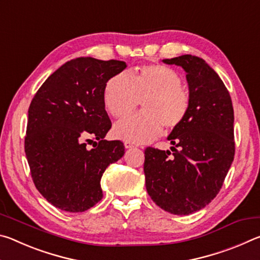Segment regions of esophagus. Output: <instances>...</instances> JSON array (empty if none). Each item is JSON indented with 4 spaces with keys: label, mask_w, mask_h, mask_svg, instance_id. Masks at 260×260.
I'll return each mask as SVG.
<instances>
[{
    "label": "esophagus",
    "mask_w": 260,
    "mask_h": 260,
    "mask_svg": "<svg viewBox=\"0 0 260 260\" xmlns=\"http://www.w3.org/2000/svg\"><path fill=\"white\" fill-rule=\"evenodd\" d=\"M124 146H125V148H126V149H131V148H134V147H135V144H133L132 142H128V141H125Z\"/></svg>",
    "instance_id": "34e87169"
}]
</instances>
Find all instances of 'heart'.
Instances as JSON below:
<instances>
[{
	"label": "heart",
	"mask_w": 260,
	"mask_h": 260,
	"mask_svg": "<svg viewBox=\"0 0 260 260\" xmlns=\"http://www.w3.org/2000/svg\"><path fill=\"white\" fill-rule=\"evenodd\" d=\"M142 101V112L118 121L114 138L143 143L161 133L181 126L190 109V96L182 87V79L173 69L150 64L133 73L120 72L109 79L103 91L107 111L114 118L134 111Z\"/></svg>",
	"instance_id": "obj_1"
}]
</instances>
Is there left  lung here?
Segmentation results:
<instances>
[{"label": "left lung", "mask_w": 260, "mask_h": 260, "mask_svg": "<svg viewBox=\"0 0 260 260\" xmlns=\"http://www.w3.org/2000/svg\"><path fill=\"white\" fill-rule=\"evenodd\" d=\"M187 72L190 109L183 124L171 132L174 147L144 150L149 196L173 214H190L218 195L234 160V110L226 86L204 59L182 55L162 60Z\"/></svg>", "instance_id": "8db88e82"}]
</instances>
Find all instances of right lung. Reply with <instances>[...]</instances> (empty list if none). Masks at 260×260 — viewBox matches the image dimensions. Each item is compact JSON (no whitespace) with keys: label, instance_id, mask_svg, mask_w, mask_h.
Wrapping results in <instances>:
<instances>
[{"label":"right lung","instance_id":"obj_1","mask_svg":"<svg viewBox=\"0 0 260 260\" xmlns=\"http://www.w3.org/2000/svg\"><path fill=\"white\" fill-rule=\"evenodd\" d=\"M125 69L121 60L79 57L56 70L30 102L26 158L35 187L56 208H93L103 197L104 171L124 156L121 141L104 140L112 124L103 91L109 79Z\"/></svg>","mask_w":260,"mask_h":260}]
</instances>
